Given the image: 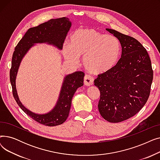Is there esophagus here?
<instances>
[{
	"label": "esophagus",
	"instance_id": "1",
	"mask_svg": "<svg viewBox=\"0 0 160 160\" xmlns=\"http://www.w3.org/2000/svg\"><path fill=\"white\" fill-rule=\"evenodd\" d=\"M93 81H94V79L91 77V76L86 74L84 77V80H83V83H84V84L86 86H89L93 85Z\"/></svg>",
	"mask_w": 160,
	"mask_h": 160
}]
</instances>
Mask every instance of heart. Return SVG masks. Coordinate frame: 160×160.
<instances>
[{
    "instance_id": "b5f03b06",
    "label": "heart",
    "mask_w": 160,
    "mask_h": 160,
    "mask_svg": "<svg viewBox=\"0 0 160 160\" xmlns=\"http://www.w3.org/2000/svg\"><path fill=\"white\" fill-rule=\"evenodd\" d=\"M63 54L66 60L72 63H77L79 57H83L86 69L101 74L110 71L117 63L120 44L112 35H105L93 28H81L71 35L69 47L64 48Z\"/></svg>"
}]
</instances>
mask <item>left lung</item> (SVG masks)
<instances>
[{"label":"left lung","mask_w":160,"mask_h":160,"mask_svg":"<svg viewBox=\"0 0 160 160\" xmlns=\"http://www.w3.org/2000/svg\"><path fill=\"white\" fill-rule=\"evenodd\" d=\"M120 41L122 55L117 64L94 80L100 96L98 108L103 118L119 122L135 115L146 104L153 80L148 54L140 42L106 28Z\"/></svg>","instance_id":"8db88e82"}]
</instances>
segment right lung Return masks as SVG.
<instances>
[{"label": "right lung", "instance_id": "1", "mask_svg": "<svg viewBox=\"0 0 160 160\" xmlns=\"http://www.w3.org/2000/svg\"><path fill=\"white\" fill-rule=\"evenodd\" d=\"M71 27V23L69 19L67 18H62L50 19L37 27L29 28L15 47L12 56L10 78L13 95L16 102L21 110L32 119L48 127L62 124L67 120L69 114L72 97L77 89L83 85L84 72L77 71L67 76L56 106L52 111L45 115L33 113L21 104L15 88L16 75L22 57L33 43L47 42L62 49Z\"/></svg>", "mask_w": 160, "mask_h": 160}]
</instances>
